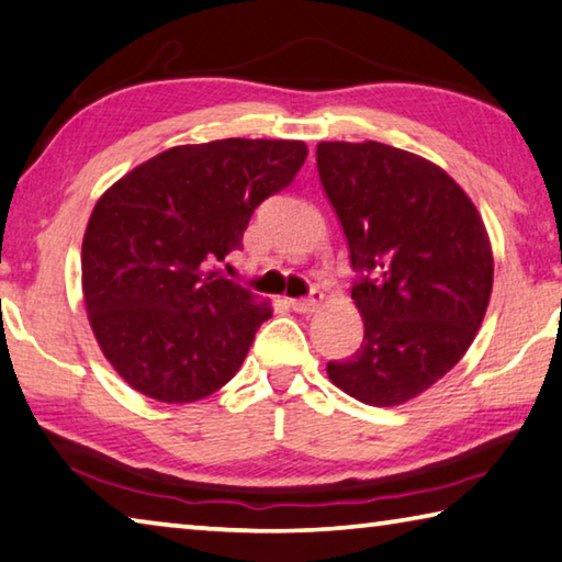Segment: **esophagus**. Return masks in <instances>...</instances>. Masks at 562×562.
Here are the masks:
<instances>
[{
    "mask_svg": "<svg viewBox=\"0 0 562 562\" xmlns=\"http://www.w3.org/2000/svg\"><path fill=\"white\" fill-rule=\"evenodd\" d=\"M321 301H323V293L321 291H311L306 299H291L289 303H291V308L296 311V313H313V311L321 306Z\"/></svg>",
    "mask_w": 562,
    "mask_h": 562,
    "instance_id": "esophagus-1",
    "label": "esophagus"
}]
</instances>
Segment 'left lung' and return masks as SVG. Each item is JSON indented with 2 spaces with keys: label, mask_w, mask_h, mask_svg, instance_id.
<instances>
[{
  "label": "left lung",
  "mask_w": 562,
  "mask_h": 562,
  "mask_svg": "<svg viewBox=\"0 0 562 562\" xmlns=\"http://www.w3.org/2000/svg\"><path fill=\"white\" fill-rule=\"evenodd\" d=\"M316 162L366 323L360 348L328 362V378L366 405H402L445 378L476 338L494 286L486 226L467 192L415 153L318 143Z\"/></svg>",
  "instance_id": "obj_1"
}]
</instances>
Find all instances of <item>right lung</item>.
Instances as JSON below:
<instances>
[{"mask_svg": "<svg viewBox=\"0 0 562 562\" xmlns=\"http://www.w3.org/2000/svg\"><path fill=\"white\" fill-rule=\"evenodd\" d=\"M306 155L301 140L177 145L95 202L81 249L88 321L140 395L196 402L241 368L271 306L210 261L239 249L256 206L293 182Z\"/></svg>", "mask_w": 562, "mask_h": 562, "instance_id": "obj_1", "label": "right lung"}]
</instances>
